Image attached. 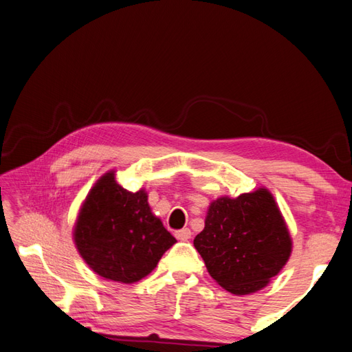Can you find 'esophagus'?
I'll return each instance as SVG.
<instances>
[{"mask_svg":"<svg viewBox=\"0 0 352 352\" xmlns=\"http://www.w3.org/2000/svg\"><path fill=\"white\" fill-rule=\"evenodd\" d=\"M176 239L177 240H180V241H186V240H189L191 239V235H192V232H191V230H189V228H184V230H180V231H176Z\"/></svg>","mask_w":352,"mask_h":352,"instance_id":"obj_1","label":"esophagus"}]
</instances>
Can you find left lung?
<instances>
[{
	"label": "left lung",
	"mask_w": 352,
	"mask_h": 352,
	"mask_svg": "<svg viewBox=\"0 0 352 352\" xmlns=\"http://www.w3.org/2000/svg\"><path fill=\"white\" fill-rule=\"evenodd\" d=\"M194 245L212 278L241 296L268 286L287 263L293 241L274 195L259 188L212 201Z\"/></svg>",
	"instance_id": "left-lung-1"
}]
</instances>
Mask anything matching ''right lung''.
<instances>
[{
	"label": "right lung",
	"instance_id": "right-lung-1",
	"mask_svg": "<svg viewBox=\"0 0 352 352\" xmlns=\"http://www.w3.org/2000/svg\"><path fill=\"white\" fill-rule=\"evenodd\" d=\"M74 243L84 262L100 277L133 284L155 270L176 243L148 204L145 189L130 192L116 170L93 185L74 225Z\"/></svg>",
	"mask_w": 352,
	"mask_h": 352
}]
</instances>
